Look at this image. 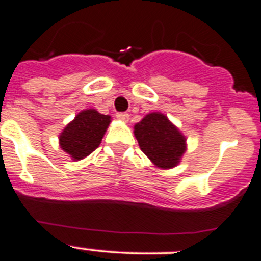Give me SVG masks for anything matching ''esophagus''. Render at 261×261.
I'll return each mask as SVG.
<instances>
[{
    "label": "esophagus",
    "instance_id": "34e87169",
    "mask_svg": "<svg viewBox=\"0 0 261 261\" xmlns=\"http://www.w3.org/2000/svg\"><path fill=\"white\" fill-rule=\"evenodd\" d=\"M116 118L121 121H128L129 114H126V112H118V114H116Z\"/></svg>",
    "mask_w": 261,
    "mask_h": 261
}]
</instances>
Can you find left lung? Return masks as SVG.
<instances>
[{"label":"left lung","mask_w":261,"mask_h":261,"mask_svg":"<svg viewBox=\"0 0 261 261\" xmlns=\"http://www.w3.org/2000/svg\"><path fill=\"white\" fill-rule=\"evenodd\" d=\"M135 136L143 154L160 168L178 164L185 151V137L163 114L146 115L136 124Z\"/></svg>","instance_id":"8db88e82"}]
</instances>
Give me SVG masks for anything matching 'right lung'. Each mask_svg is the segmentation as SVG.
Here are the masks:
<instances>
[{"label":"right lung","mask_w":261,"mask_h":261,"mask_svg":"<svg viewBox=\"0 0 261 261\" xmlns=\"http://www.w3.org/2000/svg\"><path fill=\"white\" fill-rule=\"evenodd\" d=\"M110 121V116L95 110L81 111L62 132L61 147L75 160L88 156L99 146Z\"/></svg>","instance_id":"obj_1"}]
</instances>
